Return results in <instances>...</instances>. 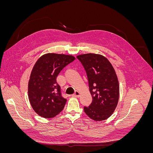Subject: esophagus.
I'll return each mask as SVG.
<instances>
[{
  "instance_id": "esophagus-1",
  "label": "esophagus",
  "mask_w": 153,
  "mask_h": 153,
  "mask_svg": "<svg viewBox=\"0 0 153 153\" xmlns=\"http://www.w3.org/2000/svg\"><path fill=\"white\" fill-rule=\"evenodd\" d=\"M80 92L78 91H76L75 93L73 94V96H74V97H80Z\"/></svg>"
}]
</instances>
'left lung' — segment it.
<instances>
[{
	"mask_svg": "<svg viewBox=\"0 0 153 153\" xmlns=\"http://www.w3.org/2000/svg\"><path fill=\"white\" fill-rule=\"evenodd\" d=\"M87 73L92 98L90 106L84 110L95 121L108 119L114 113L119 101V84L112 64L103 55L85 53L78 55Z\"/></svg>",
	"mask_w": 153,
	"mask_h": 153,
	"instance_id": "1",
	"label": "left lung"
}]
</instances>
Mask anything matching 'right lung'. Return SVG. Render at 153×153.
I'll list each match as a JSON object with an SVG mask.
<instances>
[{"label":"right lung","instance_id":"right-lung-1","mask_svg":"<svg viewBox=\"0 0 153 153\" xmlns=\"http://www.w3.org/2000/svg\"><path fill=\"white\" fill-rule=\"evenodd\" d=\"M75 59L71 55L48 53L35 63L28 84V96L32 108L39 116L52 118L63 110L67 100L61 96L57 77Z\"/></svg>","mask_w":153,"mask_h":153}]
</instances>
